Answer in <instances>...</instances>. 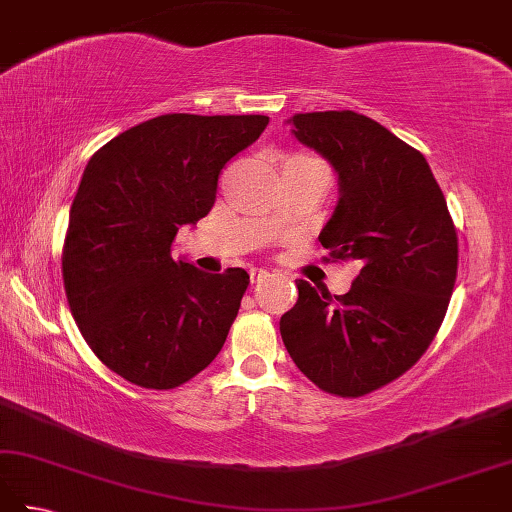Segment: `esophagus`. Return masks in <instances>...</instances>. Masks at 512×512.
I'll return each instance as SVG.
<instances>
[{
    "instance_id": "34e87169",
    "label": "esophagus",
    "mask_w": 512,
    "mask_h": 512,
    "mask_svg": "<svg viewBox=\"0 0 512 512\" xmlns=\"http://www.w3.org/2000/svg\"><path fill=\"white\" fill-rule=\"evenodd\" d=\"M268 275L270 273H268L266 268H253V270H250V281H253V284H259V281L266 279Z\"/></svg>"
}]
</instances>
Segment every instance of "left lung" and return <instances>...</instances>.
<instances>
[{"label":"left lung","instance_id":"8db88e82","mask_svg":"<svg viewBox=\"0 0 512 512\" xmlns=\"http://www.w3.org/2000/svg\"><path fill=\"white\" fill-rule=\"evenodd\" d=\"M288 123L339 178L319 242L361 273L341 297L299 279L279 332L314 385L356 398L405 374L433 341L458 277V233L429 162L387 127L350 110Z\"/></svg>","mask_w":512,"mask_h":512}]
</instances>
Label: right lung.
Here are the masks:
<instances>
[{"instance_id": "1", "label": "right lung", "mask_w": 512, "mask_h": 512, "mask_svg": "<svg viewBox=\"0 0 512 512\" xmlns=\"http://www.w3.org/2000/svg\"><path fill=\"white\" fill-rule=\"evenodd\" d=\"M268 116L165 114L90 158L70 209L63 284L83 339L129 383L173 389L220 354L248 273L173 259L180 226L211 211L217 178Z\"/></svg>"}]
</instances>
